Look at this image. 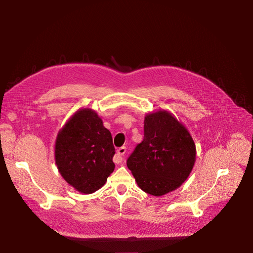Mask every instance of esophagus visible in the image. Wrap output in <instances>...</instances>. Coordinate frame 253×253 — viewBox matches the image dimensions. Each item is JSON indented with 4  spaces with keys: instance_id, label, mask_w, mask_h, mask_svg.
<instances>
[{
    "instance_id": "obj_1",
    "label": "esophagus",
    "mask_w": 253,
    "mask_h": 253,
    "mask_svg": "<svg viewBox=\"0 0 253 253\" xmlns=\"http://www.w3.org/2000/svg\"><path fill=\"white\" fill-rule=\"evenodd\" d=\"M126 151H127V148H126L125 146H122V147L118 148V150H117V155H119V158H118V160L116 161V163L122 162V157H121V156H123V155L126 153Z\"/></svg>"
}]
</instances>
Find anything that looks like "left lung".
Listing matches in <instances>:
<instances>
[{
    "label": "left lung",
    "instance_id": "1",
    "mask_svg": "<svg viewBox=\"0 0 253 253\" xmlns=\"http://www.w3.org/2000/svg\"><path fill=\"white\" fill-rule=\"evenodd\" d=\"M196 156L189 132L170 113L158 111L144 120V139L127 159L138 186L161 196L175 190L189 176Z\"/></svg>",
    "mask_w": 253,
    "mask_h": 253
}]
</instances>
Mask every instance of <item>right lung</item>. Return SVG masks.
Masks as SVG:
<instances>
[{
  "instance_id": "right-lung-1",
  "label": "right lung",
  "mask_w": 253,
  "mask_h": 253,
  "mask_svg": "<svg viewBox=\"0 0 253 253\" xmlns=\"http://www.w3.org/2000/svg\"><path fill=\"white\" fill-rule=\"evenodd\" d=\"M115 154L110 131L90 109L77 111L58 134L57 167L66 181L89 194L100 189L114 168Z\"/></svg>"
}]
</instances>
